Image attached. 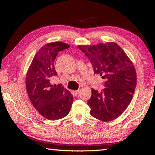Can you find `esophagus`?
Masks as SVG:
<instances>
[{
    "label": "esophagus",
    "instance_id": "34e87169",
    "mask_svg": "<svg viewBox=\"0 0 155 155\" xmlns=\"http://www.w3.org/2000/svg\"><path fill=\"white\" fill-rule=\"evenodd\" d=\"M79 93H80V91L79 90H77V91H74V94H75V95H77L79 94Z\"/></svg>",
    "mask_w": 155,
    "mask_h": 155
}]
</instances>
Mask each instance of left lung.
I'll use <instances>...</instances> for the list:
<instances>
[{
	"instance_id": "left-lung-1",
	"label": "left lung",
	"mask_w": 155,
	"mask_h": 155,
	"mask_svg": "<svg viewBox=\"0 0 155 155\" xmlns=\"http://www.w3.org/2000/svg\"><path fill=\"white\" fill-rule=\"evenodd\" d=\"M89 59L94 73L104 79V88H92L87 104L91 114L101 121H110L123 114L130 104L137 84V74L132 61L114 42L96 45H78Z\"/></svg>"
}]
</instances>
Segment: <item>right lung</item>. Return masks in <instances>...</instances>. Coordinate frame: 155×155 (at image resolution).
I'll use <instances>...</instances> for the list:
<instances>
[{
	"label": "right lung",
	"mask_w": 155,
	"mask_h": 155,
	"mask_svg": "<svg viewBox=\"0 0 155 155\" xmlns=\"http://www.w3.org/2000/svg\"><path fill=\"white\" fill-rule=\"evenodd\" d=\"M70 47L61 42L48 43L33 58L26 77V87L32 104L48 120L61 119L70 112L73 96L61 84L54 86L51 80L57 75L54 62L59 51Z\"/></svg>",
	"instance_id": "1"
}]
</instances>
